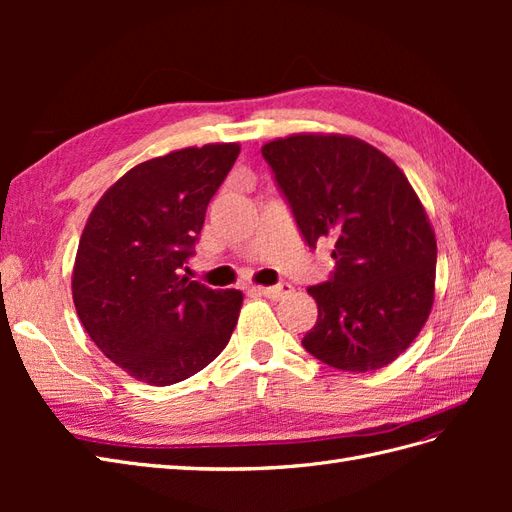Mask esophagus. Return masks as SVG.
<instances>
[{"label": "esophagus", "mask_w": 512, "mask_h": 512, "mask_svg": "<svg viewBox=\"0 0 512 512\" xmlns=\"http://www.w3.org/2000/svg\"><path fill=\"white\" fill-rule=\"evenodd\" d=\"M256 292H258V294H262V297H267V299L280 301V299H284V297H286V294H290V292H292V286H290V284H286V282H282V284L267 286V288H256Z\"/></svg>", "instance_id": "obj_1"}]
</instances>
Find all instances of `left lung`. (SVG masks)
<instances>
[{"mask_svg": "<svg viewBox=\"0 0 512 512\" xmlns=\"http://www.w3.org/2000/svg\"><path fill=\"white\" fill-rule=\"evenodd\" d=\"M309 247L335 243L329 282L309 286L318 320L303 348L335 369L393 363L429 318L438 245L401 168L346 134H292L262 145Z\"/></svg>", "mask_w": 512, "mask_h": 512, "instance_id": "left-lung-1", "label": "left lung"}]
</instances>
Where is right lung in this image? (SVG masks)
<instances>
[{
	"instance_id": "add662e5",
	"label": "right lung",
	"mask_w": 512,
	"mask_h": 512,
	"mask_svg": "<svg viewBox=\"0 0 512 512\" xmlns=\"http://www.w3.org/2000/svg\"><path fill=\"white\" fill-rule=\"evenodd\" d=\"M239 143L185 147L136 164L91 211L72 299L85 331L136 380L168 386L218 356L237 327L241 290H213L181 269Z\"/></svg>"
}]
</instances>
